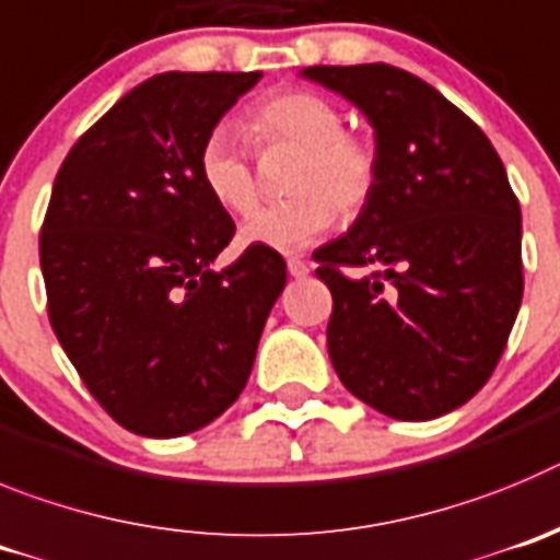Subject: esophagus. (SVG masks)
<instances>
[{"mask_svg":"<svg viewBox=\"0 0 560 560\" xmlns=\"http://www.w3.org/2000/svg\"><path fill=\"white\" fill-rule=\"evenodd\" d=\"M287 270H290L292 279H304V276H310V265H306L304 259H299V256H290V259H287Z\"/></svg>","mask_w":560,"mask_h":560,"instance_id":"1","label":"esophagus"}]
</instances>
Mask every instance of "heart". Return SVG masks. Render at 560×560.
<instances>
[{
	"instance_id": "b5f03b06",
	"label": "heart",
	"mask_w": 560,
	"mask_h": 560,
	"mask_svg": "<svg viewBox=\"0 0 560 560\" xmlns=\"http://www.w3.org/2000/svg\"><path fill=\"white\" fill-rule=\"evenodd\" d=\"M248 130L261 148L299 150L287 192L290 200L254 211L240 229V243L295 254L315 245L335 225L337 209L354 214L376 186L380 159L374 144L346 130L331 100L312 92H284L248 110ZM198 175L214 203L234 214L256 206V178L248 150L231 125L206 133L198 150Z\"/></svg>"
}]
</instances>
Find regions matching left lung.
Returning <instances> with one entry per match:
<instances>
[{
	"label": "left lung",
	"instance_id": "obj_1",
	"mask_svg": "<svg viewBox=\"0 0 560 560\" xmlns=\"http://www.w3.org/2000/svg\"><path fill=\"white\" fill-rule=\"evenodd\" d=\"M374 128L380 173L349 231L315 250L335 299L337 376L399 421L466 405L522 304V211L502 159L460 108L387 63L310 67ZM374 269L354 280L349 269Z\"/></svg>",
	"mask_w": 560,
	"mask_h": 560
}]
</instances>
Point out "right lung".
Wrapping results in <instances>:
<instances>
[{"mask_svg": "<svg viewBox=\"0 0 560 560\" xmlns=\"http://www.w3.org/2000/svg\"><path fill=\"white\" fill-rule=\"evenodd\" d=\"M261 72H164L130 89L69 150L42 229L49 324L125 430L178 438L223 416L287 284L276 250L214 259L234 220L198 150Z\"/></svg>", "mask_w": 560, "mask_h": 560, "instance_id": "obj_1", "label": "right lung"}]
</instances>
